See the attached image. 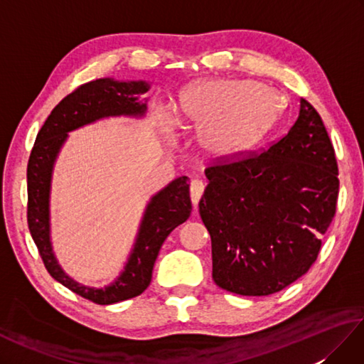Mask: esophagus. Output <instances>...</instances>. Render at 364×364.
Masks as SVG:
<instances>
[{"instance_id": "34e87169", "label": "esophagus", "mask_w": 364, "mask_h": 364, "mask_svg": "<svg viewBox=\"0 0 364 364\" xmlns=\"http://www.w3.org/2000/svg\"><path fill=\"white\" fill-rule=\"evenodd\" d=\"M203 191H205V184L198 180H194L191 183V200H192V205L197 210V205L200 202V198L203 196Z\"/></svg>"}]
</instances>
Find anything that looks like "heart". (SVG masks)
Segmentation results:
<instances>
[{
  "instance_id": "obj_1",
  "label": "heart",
  "mask_w": 364,
  "mask_h": 364,
  "mask_svg": "<svg viewBox=\"0 0 364 364\" xmlns=\"http://www.w3.org/2000/svg\"><path fill=\"white\" fill-rule=\"evenodd\" d=\"M277 111L275 92L262 84L206 80L181 92L170 120L175 127H198L200 150L225 159L252 149L274 123Z\"/></svg>"
}]
</instances>
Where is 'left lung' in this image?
Segmentation results:
<instances>
[{
  "label": "left lung",
  "instance_id": "left-lung-1",
  "mask_svg": "<svg viewBox=\"0 0 364 364\" xmlns=\"http://www.w3.org/2000/svg\"><path fill=\"white\" fill-rule=\"evenodd\" d=\"M205 175L198 211L219 288L269 296L308 272L335 218L339 180L327 129L305 98L280 141L259 154L220 161Z\"/></svg>",
  "mask_w": 364,
  "mask_h": 364
}]
</instances>
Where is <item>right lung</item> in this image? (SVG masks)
Instances as JSON below:
<instances>
[{
	"label": "right lung",
	"mask_w": 364,
	"mask_h": 364,
	"mask_svg": "<svg viewBox=\"0 0 364 364\" xmlns=\"http://www.w3.org/2000/svg\"><path fill=\"white\" fill-rule=\"evenodd\" d=\"M149 89L150 84L146 81H117L114 78H100L82 84L51 111L38 131L28 162V227L43 264L54 280L98 305L133 299L149 288L161 245L172 230L191 215L189 178H176L150 198L139 225L136 242L120 275L105 288H90L68 277L54 257L50 236V192L54 162L70 131L106 117H144L146 100H141V95Z\"/></svg>",
	"instance_id": "right-lung-1"
}]
</instances>
